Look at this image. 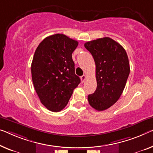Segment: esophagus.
I'll return each mask as SVG.
<instances>
[{"label":"esophagus","instance_id":"34e87169","mask_svg":"<svg viewBox=\"0 0 153 153\" xmlns=\"http://www.w3.org/2000/svg\"><path fill=\"white\" fill-rule=\"evenodd\" d=\"M86 78V76H85V75H83L82 76H81V81H82V82H84L85 81Z\"/></svg>","mask_w":153,"mask_h":153}]
</instances>
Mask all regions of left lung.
<instances>
[{
	"instance_id": "left-lung-1",
	"label": "left lung",
	"mask_w": 153,
	"mask_h": 153,
	"mask_svg": "<svg viewBox=\"0 0 153 153\" xmlns=\"http://www.w3.org/2000/svg\"><path fill=\"white\" fill-rule=\"evenodd\" d=\"M84 47L95 63L97 88L88 95L93 108L102 111L113 106L122 95L130 74L128 58L122 45L108 37L86 42Z\"/></svg>"
}]
</instances>
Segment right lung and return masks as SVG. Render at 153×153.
<instances>
[{
	"label": "right lung",
	"mask_w": 153,
	"mask_h": 153,
	"mask_svg": "<svg viewBox=\"0 0 153 153\" xmlns=\"http://www.w3.org/2000/svg\"><path fill=\"white\" fill-rule=\"evenodd\" d=\"M78 42L64 34L45 38L36 49L31 63L35 90L48 110L58 112L65 108L78 84L72 53Z\"/></svg>",
	"instance_id": "1"
}]
</instances>
